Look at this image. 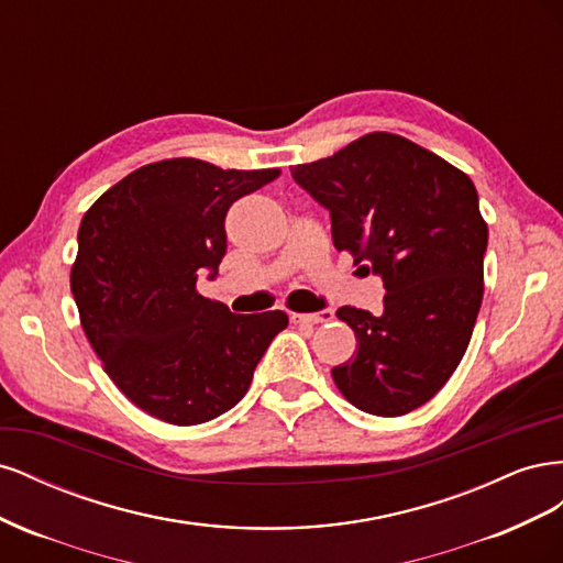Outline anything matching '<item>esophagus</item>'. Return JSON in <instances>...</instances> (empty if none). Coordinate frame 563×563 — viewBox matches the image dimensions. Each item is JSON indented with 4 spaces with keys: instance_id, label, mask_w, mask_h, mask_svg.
Listing matches in <instances>:
<instances>
[{
    "instance_id": "obj_1",
    "label": "esophagus",
    "mask_w": 563,
    "mask_h": 563,
    "mask_svg": "<svg viewBox=\"0 0 563 563\" xmlns=\"http://www.w3.org/2000/svg\"><path fill=\"white\" fill-rule=\"evenodd\" d=\"M333 317H335V312L333 310H321V312H308V314H300V312H294L291 314V321L294 323H310V327H312V323H327V321H333Z\"/></svg>"
}]
</instances>
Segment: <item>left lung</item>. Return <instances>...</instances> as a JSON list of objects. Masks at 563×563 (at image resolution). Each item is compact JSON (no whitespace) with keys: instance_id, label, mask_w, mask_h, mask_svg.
I'll return each mask as SVG.
<instances>
[{"instance_id":"left-lung-1","label":"left lung","mask_w":563,"mask_h":563,"mask_svg":"<svg viewBox=\"0 0 563 563\" xmlns=\"http://www.w3.org/2000/svg\"><path fill=\"white\" fill-rule=\"evenodd\" d=\"M291 176L329 211L335 249L364 261L387 291L378 317L338 310L360 343L331 371L338 389L371 416L413 411L453 376L482 308L488 228L474 183L380 131Z\"/></svg>"}]
</instances>
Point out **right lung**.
Masks as SVG:
<instances>
[{
  "label": "right lung",
  "mask_w": 563,
  "mask_h": 563,
  "mask_svg": "<svg viewBox=\"0 0 563 563\" xmlns=\"http://www.w3.org/2000/svg\"><path fill=\"white\" fill-rule=\"evenodd\" d=\"M279 168L236 172L164 159L112 185L84 213L70 288L81 329L124 395L172 424L223 416L251 385L282 310L234 314L203 298L228 251L225 216Z\"/></svg>",
  "instance_id": "add662e5"
}]
</instances>
